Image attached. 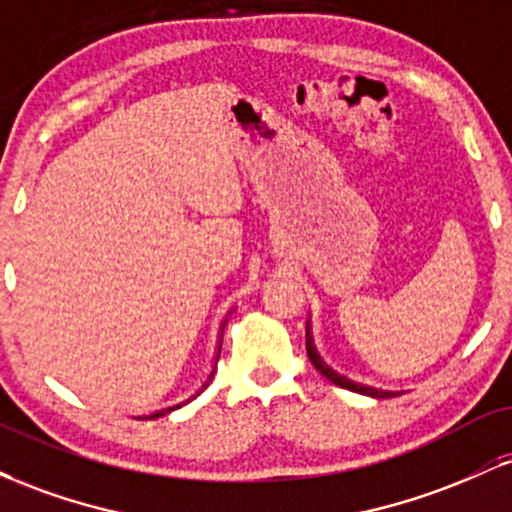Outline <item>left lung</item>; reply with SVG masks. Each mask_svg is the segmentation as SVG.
I'll list each match as a JSON object with an SVG mask.
<instances>
[{"label": "left lung", "instance_id": "left-lung-1", "mask_svg": "<svg viewBox=\"0 0 512 512\" xmlns=\"http://www.w3.org/2000/svg\"><path fill=\"white\" fill-rule=\"evenodd\" d=\"M305 349H308V358L310 363H313L317 373L325 375L327 380L334 385L344 387V390H351V392H358V395H368V397H375V399H387V397H397L402 395V392H390V390H378V387H370V385H361V383H354V380H349L346 375L337 373V370L327 366L325 361H322L320 354H317L315 349V339H313V327H310V320L308 325H305Z\"/></svg>", "mask_w": 512, "mask_h": 512}]
</instances>
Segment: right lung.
Segmentation results:
<instances>
[{
    "instance_id": "obj_1",
    "label": "right lung",
    "mask_w": 512,
    "mask_h": 512,
    "mask_svg": "<svg viewBox=\"0 0 512 512\" xmlns=\"http://www.w3.org/2000/svg\"><path fill=\"white\" fill-rule=\"evenodd\" d=\"M226 322L228 320H223L221 322V334H219V346H216V354H214V368L209 370V375H207V380H204L202 383V387H199V390L195 392V395H190L187 399H182V402H178V404H173V407H163V409H158V411H151V414H142V416H134V419H139V421H146V419H158V416H166V414H170V411H175V409H180V407H185L187 402H192V399H195L199 392L202 390H207L209 387V383H211V378H214V373H216V361H219V356H221V342H223V327H226Z\"/></svg>"
}]
</instances>
